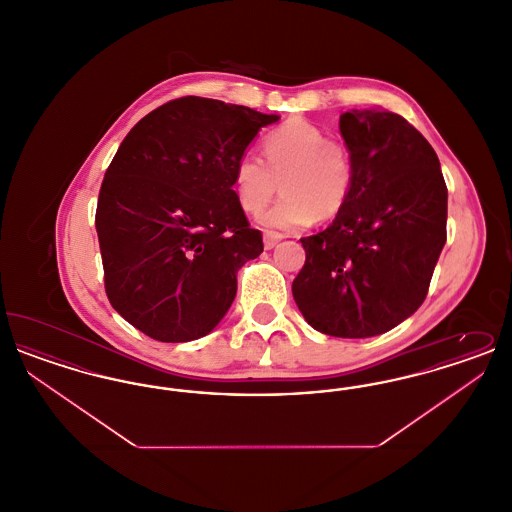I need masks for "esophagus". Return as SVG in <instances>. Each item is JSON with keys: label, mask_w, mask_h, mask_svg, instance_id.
<instances>
[{"label": "esophagus", "mask_w": 512, "mask_h": 512, "mask_svg": "<svg viewBox=\"0 0 512 512\" xmlns=\"http://www.w3.org/2000/svg\"><path fill=\"white\" fill-rule=\"evenodd\" d=\"M282 240V236H278V234H265V238H263V242H265V249H272V247H276V244Z\"/></svg>", "instance_id": "1"}]
</instances>
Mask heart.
Wrapping results in <instances>:
<instances>
[{"label": "heart", "mask_w": 512, "mask_h": 512, "mask_svg": "<svg viewBox=\"0 0 512 512\" xmlns=\"http://www.w3.org/2000/svg\"><path fill=\"white\" fill-rule=\"evenodd\" d=\"M357 165L351 147L328 138L326 130L293 117L270 130L263 159L244 153L234 167V192L245 213H257L274 195H282L259 213V224L272 232H292L313 220H332L345 209Z\"/></svg>", "instance_id": "1"}]
</instances>
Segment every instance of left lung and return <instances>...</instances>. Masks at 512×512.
I'll return each mask as SVG.
<instances>
[{"instance_id":"8db88e82","label":"left lung","mask_w":512,"mask_h":512,"mask_svg":"<svg viewBox=\"0 0 512 512\" xmlns=\"http://www.w3.org/2000/svg\"><path fill=\"white\" fill-rule=\"evenodd\" d=\"M340 130L355 186L326 230L301 238L293 299L322 334L372 338L426 299L447 240V186L434 147L401 115L353 109Z\"/></svg>"}]
</instances>
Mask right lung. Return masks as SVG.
Returning <instances> with one entry per match:
<instances>
[{
  "label": "right lung",
  "instance_id": "obj_1",
  "mask_svg": "<svg viewBox=\"0 0 512 512\" xmlns=\"http://www.w3.org/2000/svg\"><path fill=\"white\" fill-rule=\"evenodd\" d=\"M280 119L219 99H172L122 140L99 190L96 230L113 309L149 338L207 336L263 253L234 192V167Z\"/></svg>",
  "mask_w": 512,
  "mask_h": 512
}]
</instances>
